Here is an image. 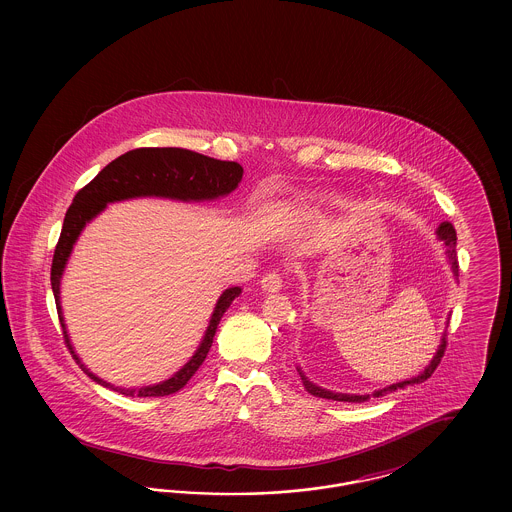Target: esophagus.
<instances>
[{
	"mask_svg": "<svg viewBox=\"0 0 512 512\" xmlns=\"http://www.w3.org/2000/svg\"><path fill=\"white\" fill-rule=\"evenodd\" d=\"M282 286H284V276L276 268L268 270L267 274L263 276V280H261V288L267 290V292H278Z\"/></svg>",
	"mask_w": 512,
	"mask_h": 512,
	"instance_id": "34e87169",
	"label": "esophagus"
}]
</instances>
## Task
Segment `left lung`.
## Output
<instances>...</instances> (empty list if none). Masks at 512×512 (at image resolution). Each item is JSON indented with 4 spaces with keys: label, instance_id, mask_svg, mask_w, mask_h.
Here are the masks:
<instances>
[{
    "label": "left lung",
    "instance_id": "obj_1",
    "mask_svg": "<svg viewBox=\"0 0 512 512\" xmlns=\"http://www.w3.org/2000/svg\"><path fill=\"white\" fill-rule=\"evenodd\" d=\"M438 236L443 240V242H445V245L449 247V249H447V253H449V259H451V263H453V270L457 272V268H459V261H457V232H455L453 224H451V222H443V224L438 228ZM445 347H447V341L443 338L441 345H439L438 353H436V357L432 359V363H430V365L424 368V372H420L418 376H414V378L407 380V382L393 384L390 388H384V390L376 391L374 395H376V397H380V395L390 393V391L405 390V388H409V386H416V384L426 382V380L434 374V370L438 368L439 363H441V357L445 355ZM299 374H301V372H299ZM301 382H303V388L309 391L311 395H317V397H322V399H332V401H349V403H361V401H366V399H368V395H343V393H332V391L320 390L317 386H313V384H311L303 374H301Z\"/></svg>",
    "mask_w": 512,
    "mask_h": 512
}]
</instances>
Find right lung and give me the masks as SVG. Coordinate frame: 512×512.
<instances>
[{
	"label": "right lung",
	"instance_id": "add662e5",
	"mask_svg": "<svg viewBox=\"0 0 512 512\" xmlns=\"http://www.w3.org/2000/svg\"><path fill=\"white\" fill-rule=\"evenodd\" d=\"M244 169L236 161H219L201 153H195L192 149H182V147H138L132 151H126L115 161H111L98 176L88 182L78 194L74 195L71 207L67 209V215L63 220L61 236L59 242L55 245L53 251V261H51V290L55 295V305H57V315L63 328V338L67 347L71 349V355L74 361L80 365V368L101 386L119 391L122 395H136V397H163L171 395L178 390H182L188 380L195 374V370L203 365L211 343L215 338L217 326H219L220 317L224 311L232 305V301L242 293L240 288H228L226 292L220 295L215 307V313L209 322V328L205 332V338L201 341L199 349L195 351L194 357L190 363L180 368L171 380L149 386V388H140V390H122V388H113L111 384L99 380L94 376L86 366L78 361L74 355L71 341L65 330V322L61 315V305H59V280L63 274V268L67 265V259L73 251L74 242L84 228L88 220L94 219L99 211L111 203V201H121L128 197H138V195H159V197H176V199H213L219 195L230 194L242 180Z\"/></svg>",
	"mask_w": 512,
	"mask_h": 512
}]
</instances>
